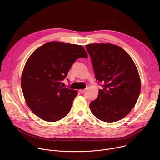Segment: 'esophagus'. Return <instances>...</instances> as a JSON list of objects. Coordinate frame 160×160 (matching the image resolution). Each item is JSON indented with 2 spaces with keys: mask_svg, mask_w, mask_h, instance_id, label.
Instances as JSON below:
<instances>
[{
  "mask_svg": "<svg viewBox=\"0 0 160 160\" xmlns=\"http://www.w3.org/2000/svg\"><path fill=\"white\" fill-rule=\"evenodd\" d=\"M85 91H86V90L85 89H82V90H79V92H80V93H83L84 92H85Z\"/></svg>",
  "mask_w": 160,
  "mask_h": 160,
  "instance_id": "obj_1",
  "label": "esophagus"
}]
</instances>
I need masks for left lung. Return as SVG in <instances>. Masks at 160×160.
Returning a JSON list of instances; mask_svg holds the SVG:
<instances>
[{"label": "left lung", "instance_id": "obj_1", "mask_svg": "<svg viewBox=\"0 0 160 160\" xmlns=\"http://www.w3.org/2000/svg\"><path fill=\"white\" fill-rule=\"evenodd\" d=\"M96 79L102 87L89 107L101 121L115 122L125 117L140 95L141 83L136 66L128 54L116 45H85Z\"/></svg>", "mask_w": 160, "mask_h": 160}]
</instances>
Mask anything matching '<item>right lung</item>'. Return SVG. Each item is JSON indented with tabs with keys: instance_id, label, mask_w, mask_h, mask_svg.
<instances>
[{
	"instance_id": "right-lung-1",
	"label": "right lung",
	"mask_w": 160,
	"mask_h": 160,
	"mask_svg": "<svg viewBox=\"0 0 160 160\" xmlns=\"http://www.w3.org/2000/svg\"><path fill=\"white\" fill-rule=\"evenodd\" d=\"M87 57L82 45L59 42L45 43L32 54L21 85L26 102L35 115L53 122L68 115L78 92L63 87L62 82L74 62Z\"/></svg>"
}]
</instances>
